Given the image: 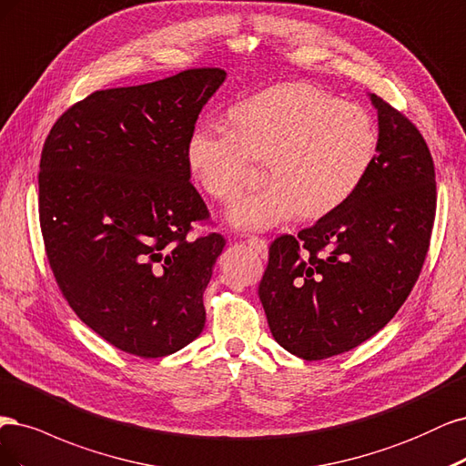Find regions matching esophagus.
<instances>
[{
  "label": "esophagus",
  "mask_w": 466,
  "mask_h": 466,
  "mask_svg": "<svg viewBox=\"0 0 466 466\" xmlns=\"http://www.w3.org/2000/svg\"><path fill=\"white\" fill-rule=\"evenodd\" d=\"M248 244H249L255 251H258L263 259L267 258V253H268L267 239H263V238H259V236H248Z\"/></svg>",
  "instance_id": "34e87169"
}]
</instances>
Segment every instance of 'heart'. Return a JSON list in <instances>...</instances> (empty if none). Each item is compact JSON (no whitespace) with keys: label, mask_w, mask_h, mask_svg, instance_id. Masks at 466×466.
Returning <instances> with one entry per match:
<instances>
[{"label":"heart","mask_w":466,"mask_h":466,"mask_svg":"<svg viewBox=\"0 0 466 466\" xmlns=\"http://www.w3.org/2000/svg\"><path fill=\"white\" fill-rule=\"evenodd\" d=\"M378 127L360 104L325 88L282 83L232 110V131L203 124L187 139V167L215 199L244 187L249 162L265 160L267 186L228 207L244 230H267L292 218H318L349 201L378 155Z\"/></svg>","instance_id":"1"}]
</instances>
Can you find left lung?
<instances>
[{
  "instance_id": "1",
  "label": "left lung",
  "mask_w": 466,
  "mask_h": 466,
  "mask_svg": "<svg viewBox=\"0 0 466 466\" xmlns=\"http://www.w3.org/2000/svg\"><path fill=\"white\" fill-rule=\"evenodd\" d=\"M380 141L349 201L268 248L259 284L268 329L304 360L349 352L393 319L422 271L435 217V172L420 131L370 95Z\"/></svg>"
}]
</instances>
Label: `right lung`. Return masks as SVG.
<instances>
[{
    "label": "right lung",
    "mask_w": 466,
    "mask_h": 466,
    "mask_svg": "<svg viewBox=\"0 0 466 466\" xmlns=\"http://www.w3.org/2000/svg\"><path fill=\"white\" fill-rule=\"evenodd\" d=\"M227 71L96 91L57 119L40 157L48 261L77 318L141 358L177 352L205 327L203 292L224 238L189 182L187 139Z\"/></svg>",
    "instance_id": "1"
}]
</instances>
